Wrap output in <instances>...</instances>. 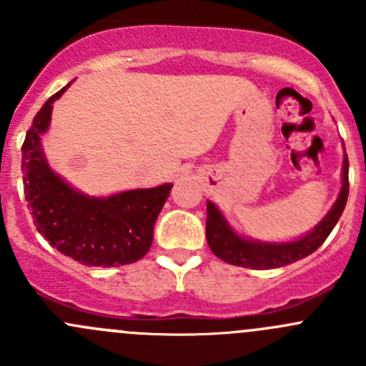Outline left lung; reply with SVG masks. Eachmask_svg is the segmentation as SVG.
<instances>
[{
  "label": "left lung",
  "mask_w": 366,
  "mask_h": 366,
  "mask_svg": "<svg viewBox=\"0 0 366 366\" xmlns=\"http://www.w3.org/2000/svg\"><path fill=\"white\" fill-rule=\"evenodd\" d=\"M347 197H349V159L345 154L340 194L327 216L305 237L290 242H260L253 241V239H244L232 230L223 214L212 202H207V242H209L212 253L227 264L248 269L283 267V265L294 264V262L308 257L322 246V242L326 241L327 235L340 219L347 204Z\"/></svg>",
  "instance_id": "obj_1"
}]
</instances>
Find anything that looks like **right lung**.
Listing matches in <instances>:
<instances>
[{"mask_svg":"<svg viewBox=\"0 0 366 366\" xmlns=\"http://www.w3.org/2000/svg\"><path fill=\"white\" fill-rule=\"evenodd\" d=\"M70 86L49 97L33 118L23 143V182L35 227L65 257L88 267H118L149 253L154 224L173 184L94 198L69 186L47 164L42 138L53 102Z\"/></svg>","mask_w":366,"mask_h":366,"instance_id":"obj_1","label":"right lung"}]
</instances>
